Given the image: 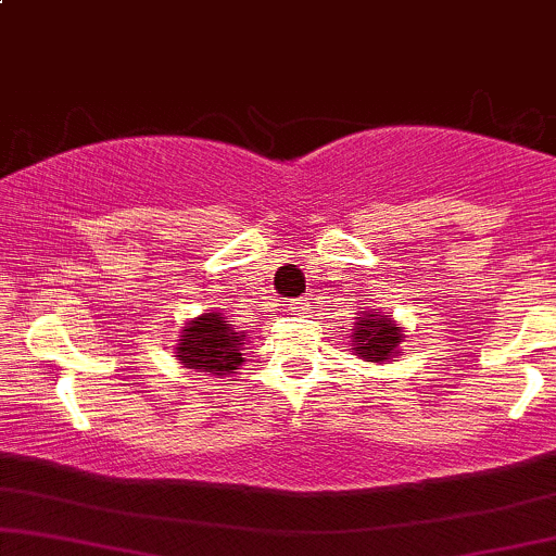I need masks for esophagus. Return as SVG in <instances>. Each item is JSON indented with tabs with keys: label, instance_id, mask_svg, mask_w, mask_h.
Returning <instances> with one entry per match:
<instances>
[{
	"label": "esophagus",
	"instance_id": "obj_1",
	"mask_svg": "<svg viewBox=\"0 0 556 556\" xmlns=\"http://www.w3.org/2000/svg\"><path fill=\"white\" fill-rule=\"evenodd\" d=\"M287 308L292 311V314H298V311H305V300H298V303H290Z\"/></svg>",
	"mask_w": 556,
	"mask_h": 556
}]
</instances>
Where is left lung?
I'll return each instance as SVG.
<instances>
[{"mask_svg": "<svg viewBox=\"0 0 556 556\" xmlns=\"http://www.w3.org/2000/svg\"><path fill=\"white\" fill-rule=\"evenodd\" d=\"M402 342V329L392 318L381 316V311H363L350 331V350L363 361L384 363L397 355Z\"/></svg>", "mask_w": 556, "mask_h": 556, "instance_id": "1", "label": "left lung"}]
</instances>
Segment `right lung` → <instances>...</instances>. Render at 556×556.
Listing matches in <instances>:
<instances>
[{
	"label": "right lung",
	"instance_id": "obj_1",
	"mask_svg": "<svg viewBox=\"0 0 556 556\" xmlns=\"http://www.w3.org/2000/svg\"><path fill=\"white\" fill-rule=\"evenodd\" d=\"M245 344L248 331H238L235 324H227L219 311H212V314H201L185 324L180 342L175 348V358L185 368H195V371H206L222 379L242 366Z\"/></svg>",
	"mask_w": 556,
	"mask_h": 556
}]
</instances>
